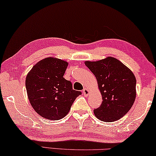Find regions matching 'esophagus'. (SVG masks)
I'll return each instance as SVG.
<instances>
[{
    "instance_id": "1",
    "label": "esophagus",
    "mask_w": 156,
    "mask_h": 156,
    "mask_svg": "<svg viewBox=\"0 0 156 156\" xmlns=\"http://www.w3.org/2000/svg\"><path fill=\"white\" fill-rule=\"evenodd\" d=\"M83 93L84 96H89V94H90V90H88V89H87V88H84V89H83Z\"/></svg>"
}]
</instances>
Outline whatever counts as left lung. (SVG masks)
<instances>
[{
	"instance_id": "1",
	"label": "left lung",
	"mask_w": 156,
	"mask_h": 156,
	"mask_svg": "<svg viewBox=\"0 0 156 156\" xmlns=\"http://www.w3.org/2000/svg\"><path fill=\"white\" fill-rule=\"evenodd\" d=\"M85 65L95 76L102 95L101 106L94 110L96 117L105 122L123 117L136 98V78L132 71L113 57L85 61Z\"/></svg>"
}]
</instances>
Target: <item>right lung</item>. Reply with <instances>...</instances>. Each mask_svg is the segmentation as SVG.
<instances>
[{"instance_id": "add662e5", "label": "right lung", "mask_w": 156, "mask_h": 156, "mask_svg": "<svg viewBox=\"0 0 156 156\" xmlns=\"http://www.w3.org/2000/svg\"><path fill=\"white\" fill-rule=\"evenodd\" d=\"M69 63L49 57L38 62L27 74L26 87L30 103L41 117L59 120L65 117L81 91L73 90L63 78Z\"/></svg>"}]
</instances>
